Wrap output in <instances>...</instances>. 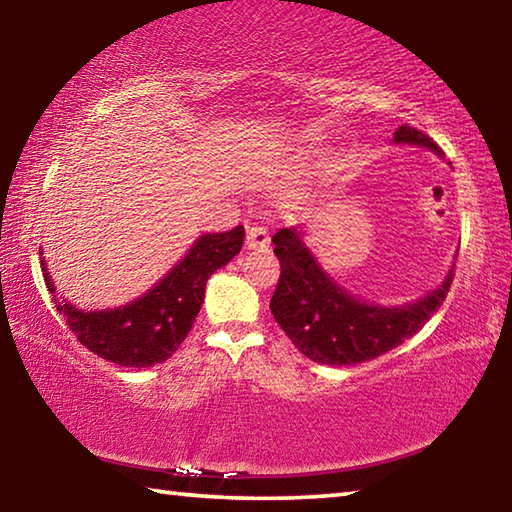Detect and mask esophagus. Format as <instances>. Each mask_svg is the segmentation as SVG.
Listing matches in <instances>:
<instances>
[{
  "label": "esophagus",
  "mask_w": 512,
  "mask_h": 512,
  "mask_svg": "<svg viewBox=\"0 0 512 512\" xmlns=\"http://www.w3.org/2000/svg\"><path fill=\"white\" fill-rule=\"evenodd\" d=\"M268 241H271V237H268V230L264 228V225H250L248 232H246V246L248 248H266Z\"/></svg>",
  "instance_id": "34e87169"
}]
</instances>
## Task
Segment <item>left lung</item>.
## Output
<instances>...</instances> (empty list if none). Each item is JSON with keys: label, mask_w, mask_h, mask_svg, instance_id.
<instances>
[{"label": "left lung", "mask_w": 512, "mask_h": 512, "mask_svg": "<svg viewBox=\"0 0 512 512\" xmlns=\"http://www.w3.org/2000/svg\"><path fill=\"white\" fill-rule=\"evenodd\" d=\"M395 142L427 146L440 155V146L409 124L397 128ZM273 244L282 271L271 298V314L305 357L327 366L370 361L411 339L443 305L454 280L452 268L438 289L409 305H368L350 296L318 266L298 228L277 230Z\"/></svg>", "instance_id": "1"}]
</instances>
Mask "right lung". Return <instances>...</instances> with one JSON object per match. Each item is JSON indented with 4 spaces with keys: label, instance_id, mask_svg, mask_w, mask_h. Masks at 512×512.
<instances>
[{
    "label": "right lung",
    "instance_id": "right-lung-1",
    "mask_svg": "<svg viewBox=\"0 0 512 512\" xmlns=\"http://www.w3.org/2000/svg\"><path fill=\"white\" fill-rule=\"evenodd\" d=\"M241 244L244 225L198 237L189 253L142 298L106 311H83L58 300L45 259L40 257V262L58 314L65 316L67 327L85 348L117 366L149 368L167 361L187 339L201 311L207 280L239 253Z\"/></svg>",
    "mask_w": 512,
    "mask_h": 512
}]
</instances>
